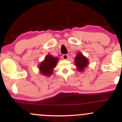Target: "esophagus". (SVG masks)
Wrapping results in <instances>:
<instances>
[{
	"mask_svg": "<svg viewBox=\"0 0 122 122\" xmlns=\"http://www.w3.org/2000/svg\"><path fill=\"white\" fill-rule=\"evenodd\" d=\"M68 57H69V56H68V54H63L62 56V58L63 60H68Z\"/></svg>",
	"mask_w": 122,
	"mask_h": 122,
	"instance_id": "esophagus-1",
	"label": "esophagus"
}]
</instances>
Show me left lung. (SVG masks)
<instances>
[{
	"label": "left lung",
	"instance_id": "1",
	"mask_svg": "<svg viewBox=\"0 0 122 122\" xmlns=\"http://www.w3.org/2000/svg\"><path fill=\"white\" fill-rule=\"evenodd\" d=\"M75 62L78 71H82L88 64V60L81 53H78L75 58Z\"/></svg>",
	"mask_w": 122,
	"mask_h": 122
}]
</instances>
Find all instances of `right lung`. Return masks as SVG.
I'll return each instance as SVG.
<instances>
[{"instance_id":"right-lung-1","label":"right lung","mask_w":122,"mask_h":122,"mask_svg":"<svg viewBox=\"0 0 122 122\" xmlns=\"http://www.w3.org/2000/svg\"><path fill=\"white\" fill-rule=\"evenodd\" d=\"M58 59L51 55H47L45 60L41 63L40 70L41 73L45 76H50L53 73V69L56 66Z\"/></svg>"}]
</instances>
